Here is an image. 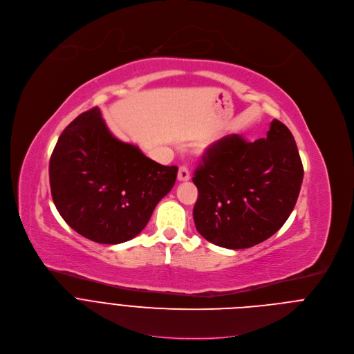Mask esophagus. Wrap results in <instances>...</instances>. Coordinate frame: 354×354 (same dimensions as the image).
<instances>
[{
  "label": "esophagus",
  "instance_id": "1",
  "mask_svg": "<svg viewBox=\"0 0 354 354\" xmlns=\"http://www.w3.org/2000/svg\"><path fill=\"white\" fill-rule=\"evenodd\" d=\"M178 180L179 182H187L190 180V171L186 167H180L178 171Z\"/></svg>",
  "mask_w": 354,
  "mask_h": 354
}]
</instances>
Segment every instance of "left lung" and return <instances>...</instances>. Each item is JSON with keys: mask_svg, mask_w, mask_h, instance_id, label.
<instances>
[{"mask_svg": "<svg viewBox=\"0 0 354 354\" xmlns=\"http://www.w3.org/2000/svg\"><path fill=\"white\" fill-rule=\"evenodd\" d=\"M304 180V165L291 131L273 120L266 138L247 142L227 135L204 153L193 182L197 232L209 243L243 250L281 229Z\"/></svg>", "mask_w": 354, "mask_h": 354, "instance_id": "1", "label": "left lung"}]
</instances>
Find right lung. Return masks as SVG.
I'll list each match as a JSON object with an SVG mask.
<instances>
[{
	"instance_id": "right-lung-1",
	"label": "right lung",
	"mask_w": 354,
	"mask_h": 354,
	"mask_svg": "<svg viewBox=\"0 0 354 354\" xmlns=\"http://www.w3.org/2000/svg\"><path fill=\"white\" fill-rule=\"evenodd\" d=\"M178 167L161 165L118 140L99 107L73 120L49 161L55 207L78 234L99 244L136 237L175 185Z\"/></svg>"
}]
</instances>
